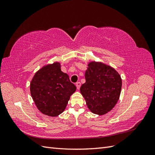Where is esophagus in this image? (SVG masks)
<instances>
[{
    "label": "esophagus",
    "instance_id": "obj_1",
    "mask_svg": "<svg viewBox=\"0 0 155 155\" xmlns=\"http://www.w3.org/2000/svg\"><path fill=\"white\" fill-rule=\"evenodd\" d=\"M76 85L77 88L79 89V88H80V87H81V83L80 82H77L76 83Z\"/></svg>",
    "mask_w": 155,
    "mask_h": 155
}]
</instances>
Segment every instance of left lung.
<instances>
[{"label": "left lung", "instance_id": "left-lung-1", "mask_svg": "<svg viewBox=\"0 0 155 155\" xmlns=\"http://www.w3.org/2000/svg\"><path fill=\"white\" fill-rule=\"evenodd\" d=\"M86 82L80 88L88 108L93 113L103 115L118 102L122 85L121 77L110 66L91 62L85 72Z\"/></svg>", "mask_w": 155, "mask_h": 155}]
</instances>
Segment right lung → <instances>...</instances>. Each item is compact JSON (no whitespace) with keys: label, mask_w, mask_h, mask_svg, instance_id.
<instances>
[{"label":"right lung","mask_w":155,"mask_h":155,"mask_svg":"<svg viewBox=\"0 0 155 155\" xmlns=\"http://www.w3.org/2000/svg\"><path fill=\"white\" fill-rule=\"evenodd\" d=\"M76 91L58 62L48 64L34 75L30 83L31 96L42 113L55 117L61 114L70 97Z\"/></svg>","instance_id":"right-lung-1"}]
</instances>
